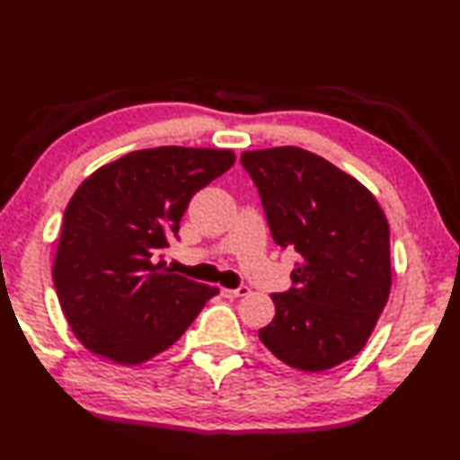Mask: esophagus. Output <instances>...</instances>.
Instances as JSON below:
<instances>
[{
	"label": "esophagus",
	"mask_w": 460,
	"mask_h": 460,
	"mask_svg": "<svg viewBox=\"0 0 460 460\" xmlns=\"http://www.w3.org/2000/svg\"><path fill=\"white\" fill-rule=\"evenodd\" d=\"M222 295L226 296V298H238V296H245V295H250V287L242 285V287H238V288H222Z\"/></svg>",
	"instance_id": "esophagus-1"
}]
</instances>
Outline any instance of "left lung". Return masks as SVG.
<instances>
[{
	"label": "left lung",
	"instance_id": "obj_1",
	"mask_svg": "<svg viewBox=\"0 0 460 460\" xmlns=\"http://www.w3.org/2000/svg\"><path fill=\"white\" fill-rule=\"evenodd\" d=\"M242 165L275 243L300 255L293 287L271 295L275 318L260 340L279 361L306 373L351 359L390 295L385 212L355 177L295 146L243 152Z\"/></svg>",
	"mask_w": 460,
	"mask_h": 460
}]
</instances>
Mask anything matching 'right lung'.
<instances>
[{
	"label": "right lung",
	"mask_w": 460,
	"mask_h": 460,
	"mask_svg": "<svg viewBox=\"0 0 460 460\" xmlns=\"http://www.w3.org/2000/svg\"><path fill=\"white\" fill-rule=\"evenodd\" d=\"M236 162L232 150H138L99 167L64 212L52 279L75 338L119 365L173 345L217 287L165 267L189 200ZM161 261H157V257Z\"/></svg>",
	"instance_id": "obj_1"
}]
</instances>
